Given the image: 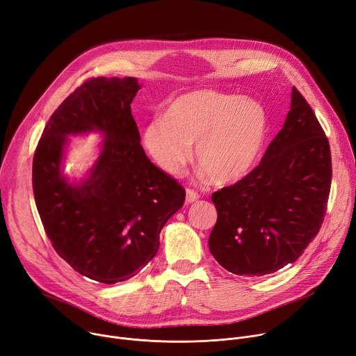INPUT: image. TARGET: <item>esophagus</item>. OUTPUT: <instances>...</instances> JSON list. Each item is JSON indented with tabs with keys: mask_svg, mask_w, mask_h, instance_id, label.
<instances>
[{
	"mask_svg": "<svg viewBox=\"0 0 356 356\" xmlns=\"http://www.w3.org/2000/svg\"><path fill=\"white\" fill-rule=\"evenodd\" d=\"M200 197V195L197 192H195L193 188H187L186 191V203H193Z\"/></svg>",
	"mask_w": 356,
	"mask_h": 356,
	"instance_id": "1",
	"label": "esophagus"
}]
</instances>
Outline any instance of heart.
I'll use <instances>...</instances> for the list:
<instances>
[{"mask_svg":"<svg viewBox=\"0 0 356 356\" xmlns=\"http://www.w3.org/2000/svg\"><path fill=\"white\" fill-rule=\"evenodd\" d=\"M269 129L266 108L253 99L197 90L173 100L165 115L143 130L152 159L170 175L180 173L193 156L210 180L223 184L243 177L262 153Z\"/></svg>","mask_w":356,"mask_h":356,"instance_id":"obj_1","label":"heart"}]
</instances>
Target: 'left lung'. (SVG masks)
<instances>
[{"instance_id": "1", "label": "left lung", "mask_w": 356, "mask_h": 356, "mask_svg": "<svg viewBox=\"0 0 356 356\" xmlns=\"http://www.w3.org/2000/svg\"><path fill=\"white\" fill-rule=\"evenodd\" d=\"M330 180L327 137L293 87L286 122L257 168L211 195L218 220L210 253L241 276H264L295 262L321 229Z\"/></svg>"}]
</instances>
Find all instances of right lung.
Wrapping results in <instances>:
<instances>
[{
  "mask_svg": "<svg viewBox=\"0 0 356 356\" xmlns=\"http://www.w3.org/2000/svg\"><path fill=\"white\" fill-rule=\"evenodd\" d=\"M136 79L92 77L57 107L33 159L37 210L54 250L80 275L123 282L156 256L160 232L186 199L184 187L146 156L131 114ZM97 129L104 150L80 185L60 175L68 134Z\"/></svg>",
  "mask_w": 356,
  "mask_h": 356,
  "instance_id": "add662e5",
  "label": "right lung"
}]
</instances>
